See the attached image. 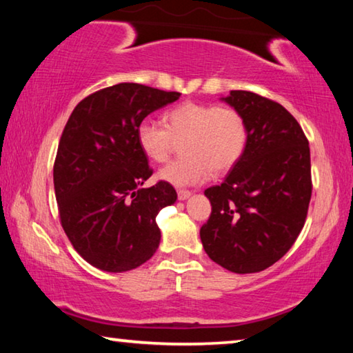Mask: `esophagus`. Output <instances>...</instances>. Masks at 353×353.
Segmentation results:
<instances>
[{"label":"esophagus","mask_w":353,"mask_h":353,"mask_svg":"<svg viewBox=\"0 0 353 353\" xmlns=\"http://www.w3.org/2000/svg\"><path fill=\"white\" fill-rule=\"evenodd\" d=\"M177 196H179V199H181V201H187L190 196H191V191H188V190H179L177 191Z\"/></svg>","instance_id":"obj_1"}]
</instances>
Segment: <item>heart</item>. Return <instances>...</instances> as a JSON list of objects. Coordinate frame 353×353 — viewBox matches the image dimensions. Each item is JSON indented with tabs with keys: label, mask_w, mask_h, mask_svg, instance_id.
Masks as SVG:
<instances>
[{
	"label": "heart",
	"mask_w": 353,
	"mask_h": 353,
	"mask_svg": "<svg viewBox=\"0 0 353 353\" xmlns=\"http://www.w3.org/2000/svg\"><path fill=\"white\" fill-rule=\"evenodd\" d=\"M160 124L143 119L135 139L146 159L162 163L172 143L181 141L182 157L160 170L159 177L174 187H190L207 181L210 172L223 174L235 166L246 149L248 128L234 107L182 103L166 110Z\"/></svg>",
	"instance_id": "1"
}]
</instances>
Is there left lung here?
<instances>
[{
    "instance_id": "8db88e82",
    "label": "left lung",
    "mask_w": 353,
    "mask_h": 353,
    "mask_svg": "<svg viewBox=\"0 0 353 353\" xmlns=\"http://www.w3.org/2000/svg\"><path fill=\"white\" fill-rule=\"evenodd\" d=\"M221 101L243 115L248 143L224 182L204 191L212 214L201 227V241L227 271L260 272L288 252L305 224L308 140L296 118L271 99L232 90Z\"/></svg>"
}]
</instances>
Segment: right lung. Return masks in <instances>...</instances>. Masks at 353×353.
<instances>
[{"label":"right lung","mask_w":353,"mask_h":353,"mask_svg":"<svg viewBox=\"0 0 353 353\" xmlns=\"http://www.w3.org/2000/svg\"><path fill=\"white\" fill-rule=\"evenodd\" d=\"M179 97L123 82L82 99L68 118L54 163L59 213L76 252L101 271L135 270L159 249L155 216L177 193L163 181L143 188L152 170L135 129Z\"/></svg>","instance_id":"add662e5"}]
</instances>
